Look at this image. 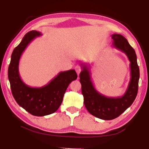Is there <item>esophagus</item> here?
Returning <instances> with one entry per match:
<instances>
[{"mask_svg": "<svg viewBox=\"0 0 149 149\" xmlns=\"http://www.w3.org/2000/svg\"><path fill=\"white\" fill-rule=\"evenodd\" d=\"M75 71H76L77 75H79V73L81 72V66H80V65H76V66L75 67Z\"/></svg>", "mask_w": 149, "mask_h": 149, "instance_id": "esophagus-1", "label": "esophagus"}]
</instances>
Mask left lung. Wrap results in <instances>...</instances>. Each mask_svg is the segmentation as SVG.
Listing matches in <instances>:
<instances>
[{"mask_svg":"<svg viewBox=\"0 0 149 149\" xmlns=\"http://www.w3.org/2000/svg\"><path fill=\"white\" fill-rule=\"evenodd\" d=\"M112 39L113 47L125 53L130 62L131 78L124 95L116 98L108 97L97 91L92 82L89 65L81 64L83 70L79 74L85 108L90 114L104 120L115 119L132 104L137 95L139 79V68L135 50L122 35L113 34Z\"/></svg>","mask_w":149,"mask_h":149,"instance_id":"1","label":"left lung"}]
</instances>
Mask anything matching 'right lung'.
<instances>
[{
  "mask_svg": "<svg viewBox=\"0 0 149 149\" xmlns=\"http://www.w3.org/2000/svg\"><path fill=\"white\" fill-rule=\"evenodd\" d=\"M42 35L31 31L25 35L22 41L14 49L8 71L12 95L17 104L30 114L36 116L51 114L58 109L64 93L77 75L74 70L60 72L46 85L31 87L22 80L19 74V62L22 53L33 40Z\"/></svg>",
  "mask_w": 149,
  "mask_h": 149,
  "instance_id": "right-lung-1",
  "label": "right lung"
}]
</instances>
